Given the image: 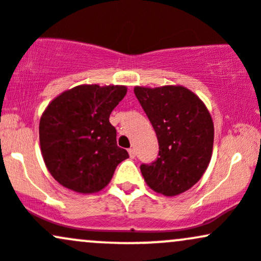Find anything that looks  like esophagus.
Segmentation results:
<instances>
[{
	"instance_id": "1",
	"label": "esophagus",
	"mask_w": 261,
	"mask_h": 261,
	"mask_svg": "<svg viewBox=\"0 0 261 261\" xmlns=\"http://www.w3.org/2000/svg\"><path fill=\"white\" fill-rule=\"evenodd\" d=\"M128 153H129V157H130V158L136 157V149H134V148H129V149H128Z\"/></svg>"
}]
</instances>
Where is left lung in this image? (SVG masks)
Segmentation results:
<instances>
[{
  "mask_svg": "<svg viewBox=\"0 0 261 261\" xmlns=\"http://www.w3.org/2000/svg\"><path fill=\"white\" fill-rule=\"evenodd\" d=\"M134 94L157 134V161L142 165L154 192L177 196L200 181L214 147V122L203 101L187 88L136 87Z\"/></svg>",
  "mask_w": 261,
  "mask_h": 261,
  "instance_id": "8db88e82",
  "label": "left lung"
}]
</instances>
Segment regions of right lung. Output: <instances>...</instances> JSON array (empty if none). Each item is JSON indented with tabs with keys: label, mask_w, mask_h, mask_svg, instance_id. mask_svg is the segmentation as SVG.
<instances>
[{
	"label": "right lung",
	"mask_w": 261,
	"mask_h": 261,
	"mask_svg": "<svg viewBox=\"0 0 261 261\" xmlns=\"http://www.w3.org/2000/svg\"><path fill=\"white\" fill-rule=\"evenodd\" d=\"M127 94L124 85H77L56 96L39 125L42 158L51 176L79 193L99 192L129 155L117 146L109 122Z\"/></svg>",
	"instance_id": "add662e5"
}]
</instances>
